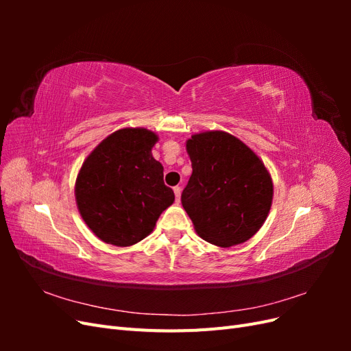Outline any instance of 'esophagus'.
<instances>
[{
    "instance_id": "obj_1",
    "label": "esophagus",
    "mask_w": 351,
    "mask_h": 351,
    "mask_svg": "<svg viewBox=\"0 0 351 351\" xmlns=\"http://www.w3.org/2000/svg\"><path fill=\"white\" fill-rule=\"evenodd\" d=\"M174 195H176V202H177V204H180V199H182V187L176 186L174 187Z\"/></svg>"
}]
</instances>
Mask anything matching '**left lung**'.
<instances>
[{
  "instance_id": "obj_1",
  "label": "left lung",
  "mask_w": 351,
  "mask_h": 351,
  "mask_svg": "<svg viewBox=\"0 0 351 351\" xmlns=\"http://www.w3.org/2000/svg\"><path fill=\"white\" fill-rule=\"evenodd\" d=\"M186 151L193 173L182 204L197 236L219 247L252 239L267 219L274 197L272 177L262 159L221 130L195 133Z\"/></svg>"
}]
</instances>
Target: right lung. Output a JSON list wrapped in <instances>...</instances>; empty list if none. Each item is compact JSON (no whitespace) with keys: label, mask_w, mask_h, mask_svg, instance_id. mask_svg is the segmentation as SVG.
<instances>
[{"label":"right lung","mask_w":351,"mask_h":351,"mask_svg":"<svg viewBox=\"0 0 351 351\" xmlns=\"http://www.w3.org/2000/svg\"><path fill=\"white\" fill-rule=\"evenodd\" d=\"M158 134L143 127L120 129L84 159L74 186L77 209L95 236L127 247L154 231L174 192L152 156Z\"/></svg>","instance_id":"add662e5"}]
</instances>
